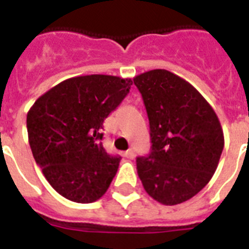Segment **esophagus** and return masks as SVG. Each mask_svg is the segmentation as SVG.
I'll use <instances>...</instances> for the list:
<instances>
[{
	"label": "esophagus",
	"instance_id": "1",
	"mask_svg": "<svg viewBox=\"0 0 249 249\" xmlns=\"http://www.w3.org/2000/svg\"><path fill=\"white\" fill-rule=\"evenodd\" d=\"M123 156L126 157V158L132 159L135 157V153H134V150H132V149H128L127 152H124V154H123Z\"/></svg>",
	"mask_w": 249,
	"mask_h": 249
}]
</instances>
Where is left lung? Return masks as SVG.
<instances>
[{"label": "left lung", "instance_id": "left-lung-1", "mask_svg": "<svg viewBox=\"0 0 249 249\" xmlns=\"http://www.w3.org/2000/svg\"><path fill=\"white\" fill-rule=\"evenodd\" d=\"M150 126V153L137 157L145 192L166 206L190 199L217 168L224 132L207 100L185 79L164 69L134 78Z\"/></svg>", "mask_w": 249, "mask_h": 249}]
</instances>
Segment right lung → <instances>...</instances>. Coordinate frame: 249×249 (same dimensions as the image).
I'll use <instances>...</instances> for the list:
<instances>
[{
	"label": "right lung",
	"mask_w": 249,
	"mask_h": 249,
	"mask_svg": "<svg viewBox=\"0 0 249 249\" xmlns=\"http://www.w3.org/2000/svg\"><path fill=\"white\" fill-rule=\"evenodd\" d=\"M131 85L130 78L115 75L74 77L43 93L29 109L28 139L36 163L67 199L92 203L108 190L121 157L105 152L103 123Z\"/></svg>",
	"instance_id": "right-lung-1"
}]
</instances>
